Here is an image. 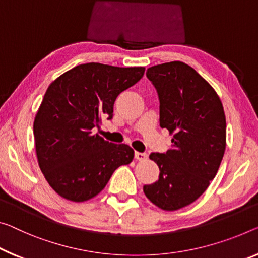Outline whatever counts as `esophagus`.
<instances>
[{
	"label": "esophagus",
	"instance_id": "esophagus-1",
	"mask_svg": "<svg viewBox=\"0 0 258 258\" xmlns=\"http://www.w3.org/2000/svg\"><path fill=\"white\" fill-rule=\"evenodd\" d=\"M135 158H136L138 161H145L146 159H148V154L143 153V152H136L135 153Z\"/></svg>",
	"mask_w": 258,
	"mask_h": 258
}]
</instances>
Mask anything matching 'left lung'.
<instances>
[{"mask_svg": "<svg viewBox=\"0 0 258 258\" xmlns=\"http://www.w3.org/2000/svg\"><path fill=\"white\" fill-rule=\"evenodd\" d=\"M160 100V126L172 135L166 153H151L159 179L143 187L145 196L165 211L195 202L215 179L226 149V117L215 89L180 61L146 71Z\"/></svg>", "mask_w": 258, "mask_h": 258, "instance_id": "8db88e82", "label": "left lung"}]
</instances>
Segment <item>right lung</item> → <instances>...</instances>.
I'll use <instances>...</instances> for the list:
<instances>
[{
	"mask_svg": "<svg viewBox=\"0 0 258 258\" xmlns=\"http://www.w3.org/2000/svg\"><path fill=\"white\" fill-rule=\"evenodd\" d=\"M144 67L120 68L91 62L50 83L35 114L38 164L55 192L73 202L97 196L117 167L133 161L126 144L105 141L93 128L112 118L114 102L144 75Z\"/></svg>",
	"mask_w": 258,
	"mask_h": 258,
	"instance_id": "right-lung-1",
	"label": "right lung"
}]
</instances>
